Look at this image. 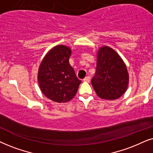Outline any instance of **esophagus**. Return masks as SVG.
Masks as SVG:
<instances>
[{"label": "esophagus", "instance_id": "34e87169", "mask_svg": "<svg viewBox=\"0 0 153 153\" xmlns=\"http://www.w3.org/2000/svg\"><path fill=\"white\" fill-rule=\"evenodd\" d=\"M83 80L85 81V82H89V81H90V77H89V76H86L84 79H83Z\"/></svg>", "mask_w": 153, "mask_h": 153}]
</instances>
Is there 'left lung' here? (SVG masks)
<instances>
[{
  "instance_id": "left-lung-1",
  "label": "left lung",
  "mask_w": 153,
  "mask_h": 153,
  "mask_svg": "<svg viewBox=\"0 0 153 153\" xmlns=\"http://www.w3.org/2000/svg\"><path fill=\"white\" fill-rule=\"evenodd\" d=\"M129 82L127 67L117 52L103 47L98 52L97 70L91 85L101 99L114 100L127 90Z\"/></svg>"
}]
</instances>
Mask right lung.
I'll return each mask as SVG.
<instances>
[{
	"label": "right lung",
	"mask_w": 153,
	"mask_h": 153,
	"mask_svg": "<svg viewBox=\"0 0 153 153\" xmlns=\"http://www.w3.org/2000/svg\"><path fill=\"white\" fill-rule=\"evenodd\" d=\"M71 50L58 45L42 61L38 70V84L44 95L58 103L67 102L76 94L81 80L69 64Z\"/></svg>",
	"instance_id": "add662e5"
}]
</instances>
